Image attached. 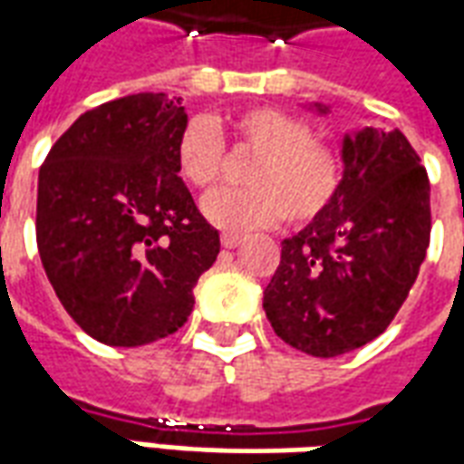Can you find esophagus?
I'll return each mask as SVG.
<instances>
[{
	"mask_svg": "<svg viewBox=\"0 0 464 464\" xmlns=\"http://www.w3.org/2000/svg\"><path fill=\"white\" fill-rule=\"evenodd\" d=\"M241 241H243V238L238 236V233H223V236H221L223 248H236V246H238Z\"/></svg>",
	"mask_w": 464,
	"mask_h": 464,
	"instance_id": "34e87169",
	"label": "esophagus"
}]
</instances>
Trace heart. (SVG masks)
I'll return each instance as SVG.
<instances>
[{
  "instance_id": "b5f03b06",
  "label": "heart",
  "mask_w": 464,
  "mask_h": 464,
  "mask_svg": "<svg viewBox=\"0 0 464 464\" xmlns=\"http://www.w3.org/2000/svg\"><path fill=\"white\" fill-rule=\"evenodd\" d=\"M233 139L253 151L243 171V188L216 191L203 198L206 221L223 231H253L285 221L311 223L328 211L341 188V156L313 139L301 119L258 106L233 116ZM223 141L203 116L186 123L176 139V171L191 188H211L221 179Z\"/></svg>"
}]
</instances>
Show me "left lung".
<instances>
[{
  "label": "left lung",
  "instance_id": "obj_1",
  "mask_svg": "<svg viewBox=\"0 0 464 464\" xmlns=\"http://www.w3.org/2000/svg\"><path fill=\"white\" fill-rule=\"evenodd\" d=\"M341 156L338 196L281 243V266L263 293L276 335L313 358L378 338L430 246V181L405 133L365 126L343 136Z\"/></svg>",
  "mask_w": 464,
  "mask_h": 464
}]
</instances>
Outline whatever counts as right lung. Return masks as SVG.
I'll return each instance as SVG.
<instances>
[{
    "label": "right lung",
    "instance_id": "1",
    "mask_svg": "<svg viewBox=\"0 0 464 464\" xmlns=\"http://www.w3.org/2000/svg\"><path fill=\"white\" fill-rule=\"evenodd\" d=\"M181 99L131 94L86 111L39 169L36 246L66 313L92 338L136 348L188 321L221 251L176 171Z\"/></svg>",
    "mask_w": 464,
    "mask_h": 464
}]
</instances>
